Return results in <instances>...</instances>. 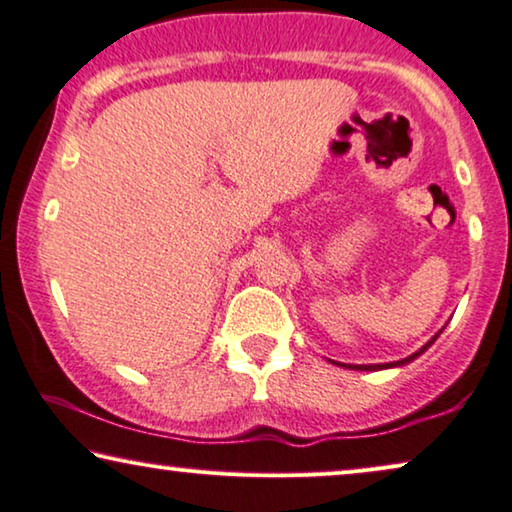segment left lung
Wrapping results in <instances>:
<instances>
[{
  "label": "left lung",
  "instance_id": "8db88e82",
  "mask_svg": "<svg viewBox=\"0 0 512 512\" xmlns=\"http://www.w3.org/2000/svg\"><path fill=\"white\" fill-rule=\"evenodd\" d=\"M439 335H441V332H439ZM439 335H434L432 339H429V342H427L425 346H422V348H420V351H416V353H413V355H409V358H404V360H397V362H388V365H342V367H348V369H360V372H365V369H367V372H376V369H388V367H399V365H406V362L416 360L420 353H425V351H427V348H429V346H432V344L436 342V337H439Z\"/></svg>",
  "mask_w": 512,
  "mask_h": 512
}]
</instances>
